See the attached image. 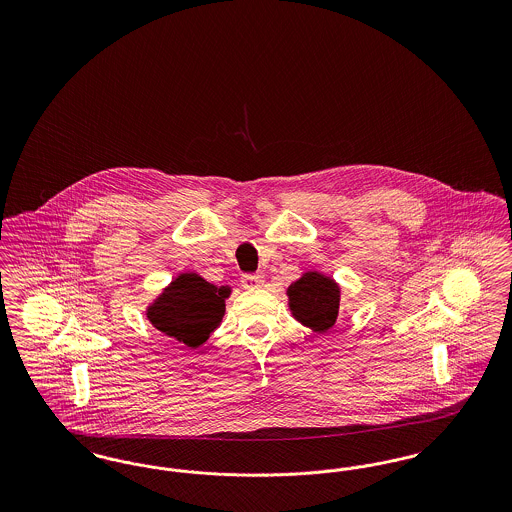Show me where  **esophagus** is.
<instances>
[{
  "label": "esophagus",
  "mask_w": 512,
  "mask_h": 512,
  "mask_svg": "<svg viewBox=\"0 0 512 512\" xmlns=\"http://www.w3.org/2000/svg\"><path fill=\"white\" fill-rule=\"evenodd\" d=\"M263 284H265V276H261V274H245L244 278H242V286L247 288V290L259 288Z\"/></svg>",
  "instance_id": "esophagus-1"
}]
</instances>
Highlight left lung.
I'll use <instances>...</instances> for the list:
<instances>
[{
  "label": "left lung",
  "mask_w": 512,
  "mask_h": 512,
  "mask_svg": "<svg viewBox=\"0 0 512 512\" xmlns=\"http://www.w3.org/2000/svg\"><path fill=\"white\" fill-rule=\"evenodd\" d=\"M286 293L293 318L303 326L322 334L336 324L341 292L330 276L318 270L305 272Z\"/></svg>",
  "instance_id": "left-lung-1"
}]
</instances>
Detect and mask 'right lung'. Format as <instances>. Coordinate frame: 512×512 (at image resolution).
<instances>
[{
	"label": "right lung",
	"instance_id": "right-lung-1",
	"mask_svg": "<svg viewBox=\"0 0 512 512\" xmlns=\"http://www.w3.org/2000/svg\"><path fill=\"white\" fill-rule=\"evenodd\" d=\"M228 295V286L219 288L195 272H182L147 307L146 315L159 332L195 349L219 328Z\"/></svg>",
	"mask_w": 512,
	"mask_h": 512
}]
</instances>
